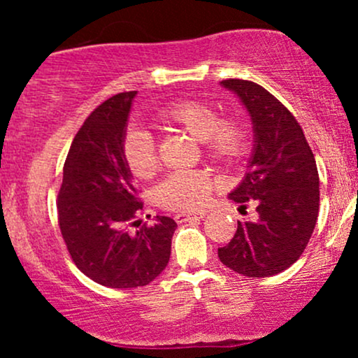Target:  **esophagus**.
I'll return each mask as SVG.
<instances>
[{"mask_svg":"<svg viewBox=\"0 0 358 358\" xmlns=\"http://www.w3.org/2000/svg\"><path fill=\"white\" fill-rule=\"evenodd\" d=\"M205 215H207V213L202 212V210L193 212V213L182 212V213H176L175 219H176V222H180V224H182V222H188V220H193V219H203Z\"/></svg>","mask_w":358,"mask_h":358,"instance_id":"esophagus-1","label":"esophagus"}]
</instances>
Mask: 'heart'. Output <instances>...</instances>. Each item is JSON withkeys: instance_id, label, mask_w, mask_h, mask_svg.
<instances>
[{"instance_id": "obj_1", "label": "heart", "mask_w": 358, "mask_h": 358, "mask_svg": "<svg viewBox=\"0 0 358 358\" xmlns=\"http://www.w3.org/2000/svg\"><path fill=\"white\" fill-rule=\"evenodd\" d=\"M162 127L178 129L196 141H202L205 153L219 165L231 166L248 151V131L237 119H222L219 110L207 102L176 101L156 114ZM122 159L127 170L139 180L156 173L158 156L155 141L146 131L129 129L122 138ZM213 180L203 171H178L168 176L156 188V199L168 210H196L210 199Z\"/></svg>"}]
</instances>
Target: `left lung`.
<instances>
[{
    "label": "left lung",
    "instance_id": "obj_1",
    "mask_svg": "<svg viewBox=\"0 0 358 358\" xmlns=\"http://www.w3.org/2000/svg\"><path fill=\"white\" fill-rule=\"evenodd\" d=\"M248 109L254 148L248 173L229 199L256 203V222H237L222 264L248 278H269L298 261L318 219L320 178L313 151L293 114L256 82L222 80Z\"/></svg>",
    "mask_w": 358,
    "mask_h": 358
}]
</instances>
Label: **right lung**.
I'll return each mask as SVG.
<instances>
[{
    "label": "right lung",
    "mask_w": 358,
    "mask_h": 358,
    "mask_svg": "<svg viewBox=\"0 0 358 358\" xmlns=\"http://www.w3.org/2000/svg\"><path fill=\"white\" fill-rule=\"evenodd\" d=\"M136 90L104 101L73 138L59 192V225L72 261L97 285L127 289L150 285L166 268L176 222L129 234L143 210L133 175L122 159V138Z\"/></svg>",
    "instance_id": "obj_1"
}]
</instances>
